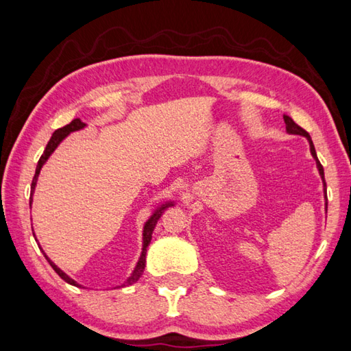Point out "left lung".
Masks as SVG:
<instances>
[{"label":"left lung","instance_id":"8db88e82","mask_svg":"<svg viewBox=\"0 0 351 351\" xmlns=\"http://www.w3.org/2000/svg\"><path fill=\"white\" fill-rule=\"evenodd\" d=\"M283 119H285V123H286V132L289 134V135H301V136H304V138H307V141H308V147H311V155L313 156V160H315V162H317V169H318V171H319V176H321V181H322V187H324V199H326V213H327V190H326V180H324V169H322V166H321V162H319V160H318V156H317V150H315V146H313V143H312V138H311V135H308V132H306V130L303 129V128H300L297 123H295L289 115H283Z\"/></svg>","mask_w":351,"mask_h":351}]
</instances>
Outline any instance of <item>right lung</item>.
<instances>
[{"label": "right lung", "instance_id": "1", "mask_svg": "<svg viewBox=\"0 0 351 351\" xmlns=\"http://www.w3.org/2000/svg\"><path fill=\"white\" fill-rule=\"evenodd\" d=\"M85 128H86V125H85L84 121H82L80 119H74V120L70 123V125H66V126H64V128L54 130L53 135H51V138H50V141H48V144H47V147H45V150H44L43 156L39 158L38 166H36V173H34V176H33L32 191H30V208H32L33 193H34V189H36V182H38L39 173H40V170H43L44 164L48 161V158L51 156V154L54 152V150L58 149L59 144H60L62 141H64L68 135L73 134V132H77V130H82V129H85ZM173 205H175V201H164V202H161V204H158L156 207H155V210L152 211V215H150L147 221L144 222V226H143V245H141V254H140V257H138V262H136V265H135V267H134V271L130 272V276L128 277V280L125 281V283L120 285V286H117V287H114V289H119V287L130 286V285H134V283H136V281L140 280V277L143 276V272H144V267H146V252H147V246L150 245V240H152V232H154L155 225H156L158 221H160V217L162 216V213L166 211L169 207H173ZM33 236H34V232H33ZM34 239H36V237H34ZM36 242H38V239H36ZM39 250L43 251L44 257L47 258V262L50 263V266L53 267L54 271H56V274H58V276H59L62 280H65L66 283L71 285V286L84 287L82 285H79L77 281L73 280L70 276H68V274H65L64 271H62L60 267H58V265H54V263L51 262V260L48 258V256L44 252V250L40 248V245H39Z\"/></svg>", "mask_w": 351, "mask_h": 351}]
</instances>
